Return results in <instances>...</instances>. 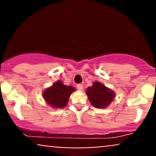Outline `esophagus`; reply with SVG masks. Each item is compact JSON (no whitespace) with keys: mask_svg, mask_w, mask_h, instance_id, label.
Returning a JSON list of instances; mask_svg holds the SVG:
<instances>
[{"mask_svg":"<svg viewBox=\"0 0 156 156\" xmlns=\"http://www.w3.org/2000/svg\"><path fill=\"white\" fill-rule=\"evenodd\" d=\"M77 88H78V90H82L83 88V87L82 84H78V85H77Z\"/></svg>","mask_w":156,"mask_h":156,"instance_id":"34e87169","label":"esophagus"}]
</instances>
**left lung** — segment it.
Returning a JSON list of instances; mask_svg holds the SVG:
<instances>
[{"instance_id": "1", "label": "left lung", "mask_w": 156, "mask_h": 156, "mask_svg": "<svg viewBox=\"0 0 156 156\" xmlns=\"http://www.w3.org/2000/svg\"><path fill=\"white\" fill-rule=\"evenodd\" d=\"M87 94L93 106L103 108L110 104L114 98V94L111 89L99 82H94L87 90Z\"/></svg>"}]
</instances>
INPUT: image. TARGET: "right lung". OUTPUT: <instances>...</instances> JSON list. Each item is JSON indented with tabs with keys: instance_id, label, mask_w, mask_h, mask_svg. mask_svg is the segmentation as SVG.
<instances>
[{
	"instance_id": "1",
	"label": "right lung",
	"mask_w": 156,
	"mask_h": 156,
	"mask_svg": "<svg viewBox=\"0 0 156 156\" xmlns=\"http://www.w3.org/2000/svg\"><path fill=\"white\" fill-rule=\"evenodd\" d=\"M74 91L73 87L64 85L61 80H58L44 91V99L54 108H64L67 105L69 95Z\"/></svg>"
}]
</instances>
